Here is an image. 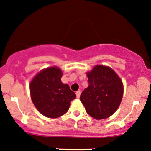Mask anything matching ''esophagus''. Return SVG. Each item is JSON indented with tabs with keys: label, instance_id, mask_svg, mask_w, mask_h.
I'll return each instance as SVG.
<instances>
[{
	"label": "esophagus",
	"instance_id": "obj_1",
	"mask_svg": "<svg viewBox=\"0 0 151 151\" xmlns=\"http://www.w3.org/2000/svg\"><path fill=\"white\" fill-rule=\"evenodd\" d=\"M80 93H81V92H80V91H77L76 92V95H77V98H80Z\"/></svg>",
	"mask_w": 151,
	"mask_h": 151
}]
</instances>
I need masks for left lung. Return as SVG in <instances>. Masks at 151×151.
Returning <instances> with one entry per match:
<instances>
[{"label":"left lung","mask_w":151,"mask_h":151,"mask_svg":"<svg viewBox=\"0 0 151 151\" xmlns=\"http://www.w3.org/2000/svg\"><path fill=\"white\" fill-rule=\"evenodd\" d=\"M88 86L80 95L86 112L95 119L109 117L117 110L123 95V84L112 68L96 65L87 72Z\"/></svg>","instance_id":"obj_1"}]
</instances>
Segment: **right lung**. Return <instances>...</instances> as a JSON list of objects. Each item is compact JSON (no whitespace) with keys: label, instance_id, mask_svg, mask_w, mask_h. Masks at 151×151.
<instances>
[{"label":"right lung","instance_id":"obj_1","mask_svg":"<svg viewBox=\"0 0 151 151\" xmlns=\"http://www.w3.org/2000/svg\"><path fill=\"white\" fill-rule=\"evenodd\" d=\"M63 72L58 67L42 70L31 81L32 102L39 112L49 118H58L68 111L71 101L76 98L74 92L61 81Z\"/></svg>","mask_w":151,"mask_h":151}]
</instances>
